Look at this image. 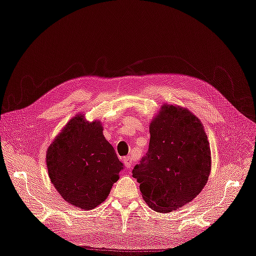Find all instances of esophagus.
I'll use <instances>...</instances> for the list:
<instances>
[{
  "mask_svg": "<svg viewBox=\"0 0 256 256\" xmlns=\"http://www.w3.org/2000/svg\"><path fill=\"white\" fill-rule=\"evenodd\" d=\"M122 162H124V164H125V166H126L127 170H130L131 168H132V162H134L132 158L125 157V158L122 159Z\"/></svg>",
  "mask_w": 256,
  "mask_h": 256,
  "instance_id": "34e87169",
  "label": "esophagus"
}]
</instances>
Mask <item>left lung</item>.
Returning a JSON list of instances; mask_svg holds the SVG:
<instances>
[{
    "label": "left lung",
    "instance_id": "left-lung-1",
    "mask_svg": "<svg viewBox=\"0 0 256 256\" xmlns=\"http://www.w3.org/2000/svg\"><path fill=\"white\" fill-rule=\"evenodd\" d=\"M148 152L132 170L145 202L158 212L190 203L207 182L212 168L202 122L189 110L164 104L150 125Z\"/></svg>",
    "mask_w": 256,
    "mask_h": 256
}]
</instances>
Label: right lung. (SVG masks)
I'll return each mask as SVG.
<instances>
[{"label":"right lung","mask_w":256,"mask_h":256,"mask_svg":"<svg viewBox=\"0 0 256 256\" xmlns=\"http://www.w3.org/2000/svg\"><path fill=\"white\" fill-rule=\"evenodd\" d=\"M100 122L76 115L56 136L46 154L51 182L69 204L90 210L109 196L124 164L106 140Z\"/></svg>","instance_id":"right-lung-1"}]
</instances>
